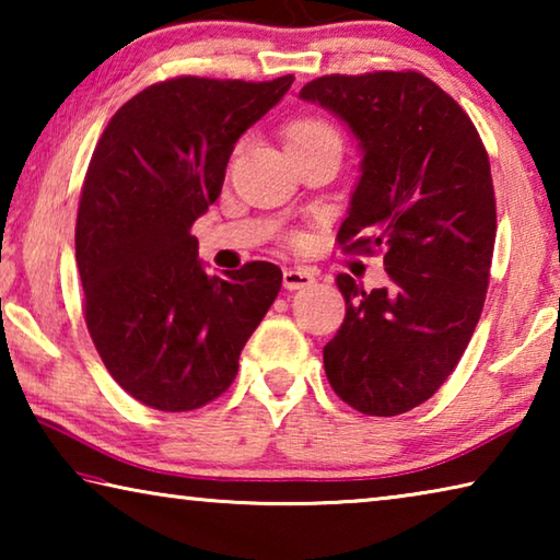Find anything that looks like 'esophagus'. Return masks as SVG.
<instances>
[{
    "label": "esophagus",
    "mask_w": 560,
    "mask_h": 560,
    "mask_svg": "<svg viewBox=\"0 0 560 560\" xmlns=\"http://www.w3.org/2000/svg\"><path fill=\"white\" fill-rule=\"evenodd\" d=\"M314 273L308 269H287L283 271V289L289 291H299V289H306L314 283Z\"/></svg>",
    "instance_id": "esophagus-1"
}]
</instances>
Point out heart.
I'll return each instance as SVG.
<instances>
[{"label": "heart", "mask_w": 560, "mask_h": 560, "mask_svg": "<svg viewBox=\"0 0 560 560\" xmlns=\"http://www.w3.org/2000/svg\"><path fill=\"white\" fill-rule=\"evenodd\" d=\"M326 136H336L338 132L336 128L330 126L328 120L318 118V116H301V118H293L289 126H287V145H301V143H308V140H316V138H326Z\"/></svg>", "instance_id": "1"}]
</instances>
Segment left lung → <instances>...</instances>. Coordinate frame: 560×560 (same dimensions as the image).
<instances>
[{"label":"left lung","mask_w":560,"mask_h":560,"mask_svg":"<svg viewBox=\"0 0 560 560\" xmlns=\"http://www.w3.org/2000/svg\"><path fill=\"white\" fill-rule=\"evenodd\" d=\"M363 148L340 249L383 254L390 283L336 279L346 318L324 348L340 400L402 415L440 390L479 324L497 240L487 148L464 108L417 71L330 73L301 89Z\"/></svg>","instance_id":"left-lung-1"}]
</instances>
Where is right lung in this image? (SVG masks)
<instances>
[{"label":"right lung","instance_id":"add662e5","mask_svg":"<svg viewBox=\"0 0 560 560\" xmlns=\"http://www.w3.org/2000/svg\"><path fill=\"white\" fill-rule=\"evenodd\" d=\"M291 83L175 75L122 103L93 150L75 217L83 318L113 381L153 410L220 397L281 289L269 261L207 273L189 230Z\"/></svg>","mask_w":560,"mask_h":560}]
</instances>
